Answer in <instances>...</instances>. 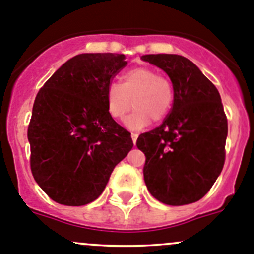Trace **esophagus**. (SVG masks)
<instances>
[{
	"label": "esophagus",
	"instance_id": "1",
	"mask_svg": "<svg viewBox=\"0 0 254 254\" xmlns=\"http://www.w3.org/2000/svg\"><path fill=\"white\" fill-rule=\"evenodd\" d=\"M130 137H132V140H133V144L135 145V142H137V138H138V134L137 133H132L130 134Z\"/></svg>",
	"mask_w": 254,
	"mask_h": 254
}]
</instances>
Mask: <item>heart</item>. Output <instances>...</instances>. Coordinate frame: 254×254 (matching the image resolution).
<instances>
[{"instance_id": "b5f03b06", "label": "heart", "mask_w": 254, "mask_h": 254, "mask_svg": "<svg viewBox=\"0 0 254 254\" xmlns=\"http://www.w3.org/2000/svg\"><path fill=\"white\" fill-rule=\"evenodd\" d=\"M174 101L173 82L147 66L128 70L122 75L121 85L114 82L106 90L107 112L112 119L121 120L130 107H134V111L125 120L130 129L147 126L150 120L154 124L162 122L172 111Z\"/></svg>"}]
</instances>
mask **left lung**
<instances>
[{
  "instance_id": "obj_1",
  "label": "left lung",
  "mask_w": 254,
  "mask_h": 254,
  "mask_svg": "<svg viewBox=\"0 0 254 254\" xmlns=\"http://www.w3.org/2000/svg\"><path fill=\"white\" fill-rule=\"evenodd\" d=\"M168 74L175 101L160 126L142 133L138 149L145 155L143 175L158 201L172 206L199 201L225 164L227 117L215 85L187 58L143 55Z\"/></svg>"
}]
</instances>
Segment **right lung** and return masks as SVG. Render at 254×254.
<instances>
[{
	"label": "right lung",
	"mask_w": 254,
	"mask_h": 254,
	"mask_svg": "<svg viewBox=\"0 0 254 254\" xmlns=\"http://www.w3.org/2000/svg\"><path fill=\"white\" fill-rule=\"evenodd\" d=\"M124 54L85 53L62 65L34 100L28 126L31 170L55 202L96 200L133 147L107 112L106 90L127 65Z\"/></svg>",
	"instance_id": "add662e5"
}]
</instances>
